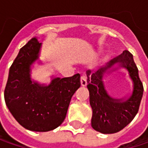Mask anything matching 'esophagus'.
Returning <instances> with one entry per match:
<instances>
[{
  "label": "esophagus",
  "instance_id": "34e87169",
  "mask_svg": "<svg viewBox=\"0 0 148 148\" xmlns=\"http://www.w3.org/2000/svg\"><path fill=\"white\" fill-rule=\"evenodd\" d=\"M80 81H81V85H82V86H86L87 85V76L86 75L83 74V75L81 76Z\"/></svg>",
  "mask_w": 148,
  "mask_h": 148
}]
</instances>
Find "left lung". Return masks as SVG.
Masks as SVG:
<instances>
[{
  "label": "left lung",
  "mask_w": 148,
  "mask_h": 148,
  "mask_svg": "<svg viewBox=\"0 0 148 148\" xmlns=\"http://www.w3.org/2000/svg\"><path fill=\"white\" fill-rule=\"evenodd\" d=\"M115 63L128 69L134 83V91L127 100H115L106 93L102 77ZM87 88L89 91V102L93 109L91 124L94 130L104 133H115L129 124L138 113L143 94V85L138 75V69L132 55L127 50L112 59L97 71L86 72Z\"/></svg>",
  "instance_id": "left-lung-1"
}]
</instances>
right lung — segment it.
Returning <instances> with one entry per match:
<instances>
[{
  "instance_id": "1",
  "label": "right lung",
  "mask_w": 148,
  "mask_h": 148,
  "mask_svg": "<svg viewBox=\"0 0 148 148\" xmlns=\"http://www.w3.org/2000/svg\"><path fill=\"white\" fill-rule=\"evenodd\" d=\"M41 43L33 38L20 49L9 71L4 96L7 108L25 128L48 132L66 117L72 96L80 87V74L55 78L48 86L30 79V65L39 57Z\"/></svg>"
}]
</instances>
